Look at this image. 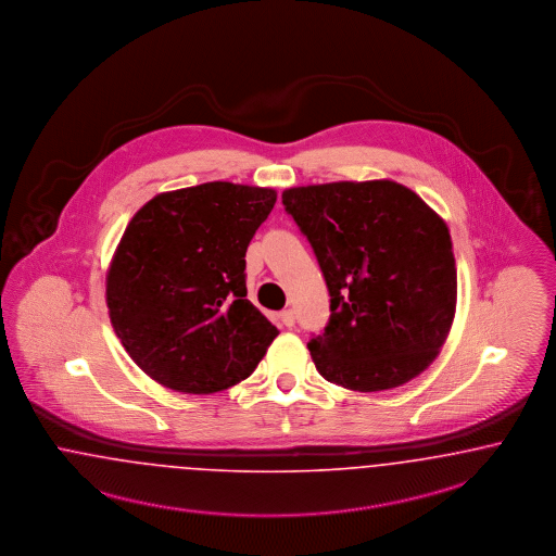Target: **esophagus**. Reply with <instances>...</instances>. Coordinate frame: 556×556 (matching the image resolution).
<instances>
[{
  "label": "esophagus",
  "mask_w": 556,
  "mask_h": 556,
  "mask_svg": "<svg viewBox=\"0 0 556 556\" xmlns=\"http://www.w3.org/2000/svg\"><path fill=\"white\" fill-rule=\"evenodd\" d=\"M279 320H281V325L283 327H293L295 325V316H293V312L283 311L279 314Z\"/></svg>",
  "instance_id": "34e87169"
}]
</instances>
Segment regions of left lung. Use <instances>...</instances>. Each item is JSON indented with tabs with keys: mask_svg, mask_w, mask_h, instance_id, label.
I'll use <instances>...</instances> for the list:
<instances>
[{
	"mask_svg": "<svg viewBox=\"0 0 556 556\" xmlns=\"http://www.w3.org/2000/svg\"><path fill=\"white\" fill-rule=\"evenodd\" d=\"M281 199L331 295V318L308 341L316 370L362 393L422 375L457 304L446 223L393 179L300 186Z\"/></svg>",
	"mask_w": 556,
	"mask_h": 556,
	"instance_id": "8db88e82",
	"label": "left lung"
}]
</instances>
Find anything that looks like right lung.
Instances as JSON below:
<instances>
[{"mask_svg":"<svg viewBox=\"0 0 556 556\" xmlns=\"http://www.w3.org/2000/svg\"><path fill=\"white\" fill-rule=\"evenodd\" d=\"M273 188L206 181L156 194L128 223L108 270L113 331L136 366L208 395L254 372L279 334L245 300V250Z\"/></svg>","mask_w":556,"mask_h":556,"instance_id":"obj_1","label":"right lung"}]
</instances>
